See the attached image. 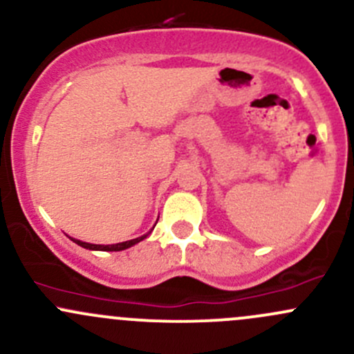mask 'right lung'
<instances>
[{
  "label": "right lung",
  "instance_id": "obj_1",
  "mask_svg": "<svg viewBox=\"0 0 354 354\" xmlns=\"http://www.w3.org/2000/svg\"><path fill=\"white\" fill-rule=\"evenodd\" d=\"M147 236L149 234H144V236H140V238H135V240L123 241V243H116V245H92V243H85V241H80V240H73V238H71V240H73L77 245L84 246V248H87V250H101V252H121V250H127V248H130V246L137 245L138 241H142L144 238H147Z\"/></svg>",
  "mask_w": 354,
  "mask_h": 354
}]
</instances>
